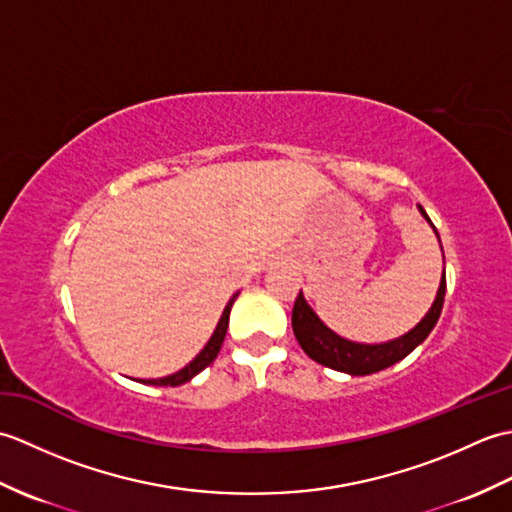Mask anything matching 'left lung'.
<instances>
[{"label": "left lung", "instance_id": "1", "mask_svg": "<svg viewBox=\"0 0 512 512\" xmlns=\"http://www.w3.org/2000/svg\"><path fill=\"white\" fill-rule=\"evenodd\" d=\"M418 209L433 226L427 211H424L422 206H418ZM433 231H436V226H433ZM444 292H447V277L442 275L438 297L433 301L427 317H424L411 332L400 336V339L380 343V345H365V343L341 339L339 334H334L330 328H325L321 319L312 312V308L299 292L295 299V308H292V332H295L301 350L306 352L312 361L352 376L376 374L380 369L391 367L394 363L402 361V358L409 356L424 339H427L429 332L436 328V323L440 319V312L444 306Z\"/></svg>", "mask_w": 512, "mask_h": 512}]
</instances>
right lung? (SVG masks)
I'll return each instance as SVG.
<instances>
[{"mask_svg": "<svg viewBox=\"0 0 512 512\" xmlns=\"http://www.w3.org/2000/svg\"><path fill=\"white\" fill-rule=\"evenodd\" d=\"M237 295H239V292H235L233 299L226 303V308H224L222 317H220V323H217V328H215L213 336L209 339V343L204 345V350H202L198 356H195L187 367H182L180 372L171 374V376L158 378V380H143V383H147V385H160V387H178V385H182V383H189V380H191L195 374H200L204 367H209V365L215 361V356H217V352H220V347H222V343H224L226 328H228V314H231L233 301L237 299Z\"/></svg>", "mask_w": 512, "mask_h": 512, "instance_id": "add662e5", "label": "right lung"}]
</instances>
